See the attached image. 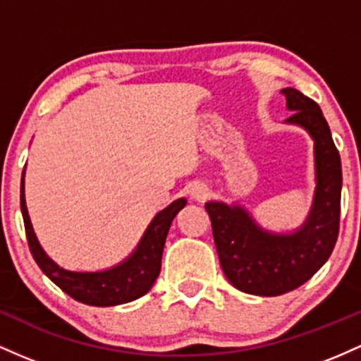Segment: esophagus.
Returning <instances> with one entry per match:
<instances>
[{
	"mask_svg": "<svg viewBox=\"0 0 361 361\" xmlns=\"http://www.w3.org/2000/svg\"><path fill=\"white\" fill-rule=\"evenodd\" d=\"M189 192H191L192 200H196V201H204L206 197H208V194H209L208 188H206L204 184H200V182L192 184L191 191H189Z\"/></svg>",
	"mask_w": 361,
	"mask_h": 361,
	"instance_id": "esophagus-1",
	"label": "esophagus"
}]
</instances>
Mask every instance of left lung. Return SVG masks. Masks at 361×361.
Returning <instances> with one entry per match:
<instances>
[{"mask_svg":"<svg viewBox=\"0 0 361 361\" xmlns=\"http://www.w3.org/2000/svg\"><path fill=\"white\" fill-rule=\"evenodd\" d=\"M285 124L305 129L314 141L315 191L305 221L293 232L262 228L238 202L208 201L214 245L226 279L237 290L276 297L303 285L333 252L341 212V159L321 107L295 88H283Z\"/></svg>","mask_w":361,"mask_h":361,"instance_id":"8db88e82","label":"left lung"}]
</instances>
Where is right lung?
<instances>
[{"label":"right lung","mask_w":361,"mask_h":361,"mask_svg":"<svg viewBox=\"0 0 361 361\" xmlns=\"http://www.w3.org/2000/svg\"><path fill=\"white\" fill-rule=\"evenodd\" d=\"M185 202H188L185 197H179L157 213L135 250L119 264L102 271H70L56 264L39 244L25 202V170H23L22 185H20V208H22L23 224H25L28 247L35 262L42 269V273L52 283H56L64 293H68L75 300L93 307L121 305V303L136 300L152 290L153 283L160 274L161 254H164L169 228Z\"/></svg>","instance_id":"add662e5"}]
</instances>
